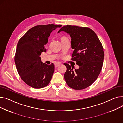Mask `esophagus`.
<instances>
[{"label": "esophagus", "mask_w": 123, "mask_h": 123, "mask_svg": "<svg viewBox=\"0 0 123 123\" xmlns=\"http://www.w3.org/2000/svg\"><path fill=\"white\" fill-rule=\"evenodd\" d=\"M61 65V63H56L55 64V67H57Z\"/></svg>", "instance_id": "34e87169"}]
</instances>
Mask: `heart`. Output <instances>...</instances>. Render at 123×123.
Wrapping results in <instances>:
<instances>
[{
    "label": "heart",
    "mask_w": 123,
    "mask_h": 123,
    "mask_svg": "<svg viewBox=\"0 0 123 123\" xmlns=\"http://www.w3.org/2000/svg\"><path fill=\"white\" fill-rule=\"evenodd\" d=\"M65 38V37H63L62 38Z\"/></svg>",
    "instance_id": "obj_1"
}]
</instances>
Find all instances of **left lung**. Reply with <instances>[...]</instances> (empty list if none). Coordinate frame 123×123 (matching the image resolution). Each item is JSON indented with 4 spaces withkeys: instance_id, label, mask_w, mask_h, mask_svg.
<instances>
[{
    "instance_id": "obj_1",
    "label": "left lung",
    "mask_w": 123,
    "mask_h": 123,
    "mask_svg": "<svg viewBox=\"0 0 123 123\" xmlns=\"http://www.w3.org/2000/svg\"><path fill=\"white\" fill-rule=\"evenodd\" d=\"M65 32L71 38L74 49L72 59L79 66L64 63L67 68L64 79L69 87L75 90L85 89L96 81L102 70L104 52L102 45L94 31L88 27L66 25L58 32Z\"/></svg>"
}]
</instances>
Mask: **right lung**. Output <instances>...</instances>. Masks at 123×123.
I'll return each instance as SVG.
<instances>
[{
  "label": "right lung",
  "mask_w": 123,
  "mask_h": 123,
  "mask_svg": "<svg viewBox=\"0 0 123 123\" xmlns=\"http://www.w3.org/2000/svg\"><path fill=\"white\" fill-rule=\"evenodd\" d=\"M61 25H37L29 29L19 40L14 60L21 79L29 86L40 89L50 83L54 71V65L41 62L40 56L46 52L44 45L54 30Z\"/></svg>",
  "instance_id": "right-lung-1"
}]
</instances>
